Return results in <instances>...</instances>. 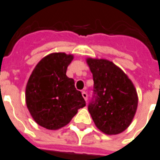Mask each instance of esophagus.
<instances>
[{
    "label": "esophagus",
    "mask_w": 160,
    "mask_h": 160,
    "mask_svg": "<svg viewBox=\"0 0 160 160\" xmlns=\"http://www.w3.org/2000/svg\"><path fill=\"white\" fill-rule=\"evenodd\" d=\"M82 97L84 98V100L87 102V100H88V94H87V92H85V91H82Z\"/></svg>",
    "instance_id": "obj_1"
}]
</instances>
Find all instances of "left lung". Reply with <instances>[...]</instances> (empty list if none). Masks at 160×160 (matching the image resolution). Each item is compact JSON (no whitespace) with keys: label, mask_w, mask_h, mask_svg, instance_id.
<instances>
[{"label":"left lung","mask_w":160,"mask_h":160,"mask_svg":"<svg viewBox=\"0 0 160 160\" xmlns=\"http://www.w3.org/2000/svg\"><path fill=\"white\" fill-rule=\"evenodd\" d=\"M93 74L92 98L88 105L96 126L106 134H118L132 122L138 105L135 88L123 71L106 59L88 58Z\"/></svg>","instance_id":"left-lung-1"}]
</instances>
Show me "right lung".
<instances>
[{
  "instance_id": "obj_1",
  "label": "right lung",
  "mask_w": 160,
  "mask_h": 160,
  "mask_svg": "<svg viewBox=\"0 0 160 160\" xmlns=\"http://www.w3.org/2000/svg\"><path fill=\"white\" fill-rule=\"evenodd\" d=\"M73 56L52 53L42 58L29 78L26 102L30 114L38 125L56 130L67 125L85 106L82 93L66 76Z\"/></svg>"
}]
</instances>
